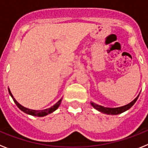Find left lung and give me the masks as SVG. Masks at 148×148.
Masks as SVG:
<instances>
[{"label": "left lung", "mask_w": 148, "mask_h": 148, "mask_svg": "<svg viewBox=\"0 0 148 148\" xmlns=\"http://www.w3.org/2000/svg\"><path fill=\"white\" fill-rule=\"evenodd\" d=\"M139 95H140V94H139ZM138 96L134 101H132L131 103H129V104L125 105V106H123V107H116V108H108V107H102V106H100V105H97L95 103H91V105L95 107V109L99 110L100 112H102V113H106V114H110V115H117V114H119V113H123V112H125L127 110L130 109L133 105L135 104V103L136 102V101H137V99L138 98Z\"/></svg>", "instance_id": "8db88e82"}]
</instances>
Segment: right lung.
Wrapping results in <instances>:
<instances>
[{"label": "right lung", "mask_w": 148, "mask_h": 148, "mask_svg": "<svg viewBox=\"0 0 148 148\" xmlns=\"http://www.w3.org/2000/svg\"><path fill=\"white\" fill-rule=\"evenodd\" d=\"M8 90H9V93L10 95V96L12 97V98H13V101L15 102V103L16 104V106L18 107H19V109L21 110L22 111H23L24 113H27V114H29V115H32V116H45L47 115V114H49V113H53V111L56 110L58 108V107L60 106V104L61 103V101H62V99H60L58 102H57V103H55L53 106H52L51 107H50V108H48V109H45V110H30V109H28V108H25V107H23L22 105L19 104L18 102H17L15 100V98L13 97V96L12 95V94H11L10 91V89L8 88Z\"/></svg>", "instance_id": "right-lung-1"}]
</instances>
